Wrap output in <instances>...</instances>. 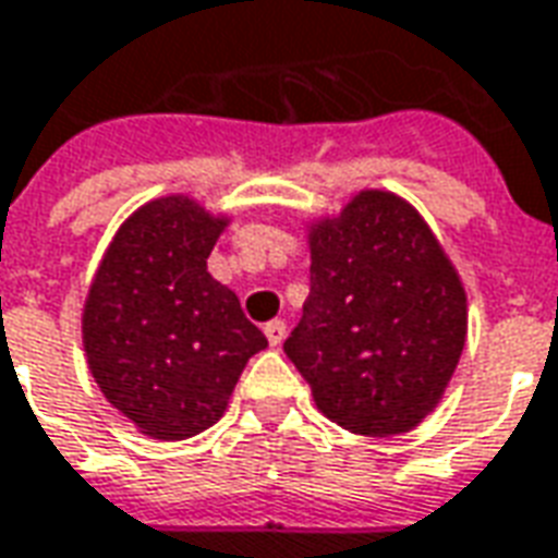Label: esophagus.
<instances>
[{"label": "esophagus", "instance_id": "esophagus-1", "mask_svg": "<svg viewBox=\"0 0 558 558\" xmlns=\"http://www.w3.org/2000/svg\"><path fill=\"white\" fill-rule=\"evenodd\" d=\"M266 338H268V344L271 347H278L283 344V338H287V323L283 319H271V323H266Z\"/></svg>", "mask_w": 558, "mask_h": 558}]
</instances>
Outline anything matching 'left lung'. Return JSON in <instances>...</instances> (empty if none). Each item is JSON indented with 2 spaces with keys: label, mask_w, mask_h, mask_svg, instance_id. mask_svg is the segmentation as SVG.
I'll return each instance as SVG.
<instances>
[{
  "label": "left lung",
  "mask_w": 558,
  "mask_h": 558,
  "mask_svg": "<svg viewBox=\"0 0 558 558\" xmlns=\"http://www.w3.org/2000/svg\"><path fill=\"white\" fill-rule=\"evenodd\" d=\"M311 292L283 341L323 414L356 435L420 426L453 377L469 302L414 205L362 190L307 229Z\"/></svg>",
  "instance_id": "1"
}]
</instances>
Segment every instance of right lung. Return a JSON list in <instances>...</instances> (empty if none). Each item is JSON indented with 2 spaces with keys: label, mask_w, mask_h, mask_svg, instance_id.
Returning a JSON list of instances; mask_svg holds the SVG:
<instances>
[{
  "label": "right lung",
  "mask_w": 558,
  "mask_h": 558,
  "mask_svg": "<svg viewBox=\"0 0 558 558\" xmlns=\"http://www.w3.org/2000/svg\"><path fill=\"white\" fill-rule=\"evenodd\" d=\"M229 226L196 198L162 196L117 229L89 283L81 335L102 396L157 441H184L223 416L266 335L208 275Z\"/></svg>",
  "instance_id": "obj_1"
}]
</instances>
